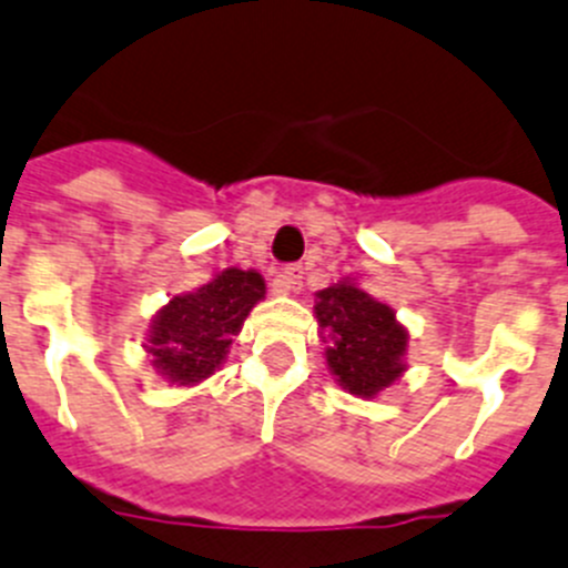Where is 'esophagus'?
Listing matches in <instances>:
<instances>
[{
    "label": "esophagus",
    "mask_w": 568,
    "mask_h": 568,
    "mask_svg": "<svg viewBox=\"0 0 568 568\" xmlns=\"http://www.w3.org/2000/svg\"><path fill=\"white\" fill-rule=\"evenodd\" d=\"M302 274H305V268H302L300 263L283 268V272L274 277L272 291H274V294H291V291H300L302 288Z\"/></svg>",
    "instance_id": "1"
}]
</instances>
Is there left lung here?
I'll list each match as a JSON object with an SVG mask.
<instances>
[{
  "label": "left lung",
  "mask_w": 568,
  "mask_h": 568,
  "mask_svg": "<svg viewBox=\"0 0 568 568\" xmlns=\"http://www.w3.org/2000/svg\"><path fill=\"white\" fill-rule=\"evenodd\" d=\"M314 311L331 336L327 367L349 395L375 397L400 378L409 333L389 305L373 300L356 283L338 280L316 294Z\"/></svg>",
  "instance_id": "8db88e82"
}]
</instances>
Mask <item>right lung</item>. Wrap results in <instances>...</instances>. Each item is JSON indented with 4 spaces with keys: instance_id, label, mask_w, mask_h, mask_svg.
I'll list each match as a JSON object with an SVG mask.
<instances>
[{
    "instance_id": "1",
    "label": "right lung",
    "mask_w": 568,
    "mask_h": 568,
    "mask_svg": "<svg viewBox=\"0 0 568 568\" xmlns=\"http://www.w3.org/2000/svg\"><path fill=\"white\" fill-rule=\"evenodd\" d=\"M263 294L266 283L257 272L226 268L201 288L173 296L153 316L145 344L159 375L179 386L210 378Z\"/></svg>"
}]
</instances>
